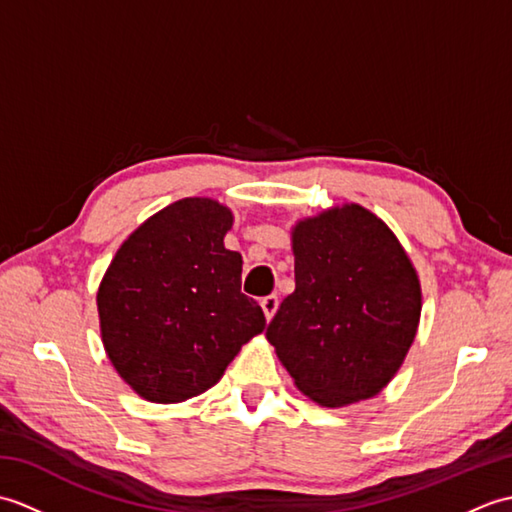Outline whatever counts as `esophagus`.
I'll return each instance as SVG.
<instances>
[{"mask_svg": "<svg viewBox=\"0 0 512 512\" xmlns=\"http://www.w3.org/2000/svg\"><path fill=\"white\" fill-rule=\"evenodd\" d=\"M262 310H264V314H266V319L270 321L275 317V312H277V308H279V299H277V295H268V297H264L262 301Z\"/></svg>", "mask_w": 512, "mask_h": 512, "instance_id": "34e87169", "label": "esophagus"}]
</instances>
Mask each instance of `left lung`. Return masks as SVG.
I'll return each mask as SVG.
<instances>
[{"instance_id":"obj_1","label":"left lung","mask_w":512,"mask_h":512,"mask_svg":"<svg viewBox=\"0 0 512 512\" xmlns=\"http://www.w3.org/2000/svg\"><path fill=\"white\" fill-rule=\"evenodd\" d=\"M295 292L266 339L303 396L339 409L383 391L416 339L422 288L394 231L345 202L290 231Z\"/></svg>"}]
</instances>
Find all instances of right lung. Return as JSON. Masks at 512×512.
<instances>
[{
    "instance_id": "obj_1",
    "label": "right lung",
    "mask_w": 512,
    "mask_h": 512,
    "mask_svg": "<svg viewBox=\"0 0 512 512\" xmlns=\"http://www.w3.org/2000/svg\"><path fill=\"white\" fill-rule=\"evenodd\" d=\"M233 211L184 198L154 213L116 250L96 292L101 341L140 398L204 394L266 317L239 290L242 255L224 246Z\"/></svg>"
}]
</instances>
